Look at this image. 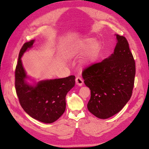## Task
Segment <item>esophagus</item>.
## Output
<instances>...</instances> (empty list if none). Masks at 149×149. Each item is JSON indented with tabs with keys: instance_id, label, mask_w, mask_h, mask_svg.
I'll list each match as a JSON object with an SVG mask.
<instances>
[{
	"instance_id": "obj_1",
	"label": "esophagus",
	"mask_w": 149,
	"mask_h": 149,
	"mask_svg": "<svg viewBox=\"0 0 149 149\" xmlns=\"http://www.w3.org/2000/svg\"><path fill=\"white\" fill-rule=\"evenodd\" d=\"M75 83L77 85L79 86H81L83 84V80L80 77H77L75 79Z\"/></svg>"
}]
</instances>
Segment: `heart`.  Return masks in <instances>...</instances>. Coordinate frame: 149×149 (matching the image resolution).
I'll use <instances>...</instances> for the list:
<instances>
[{
    "instance_id": "obj_1",
    "label": "heart",
    "mask_w": 149,
    "mask_h": 149,
    "mask_svg": "<svg viewBox=\"0 0 149 149\" xmlns=\"http://www.w3.org/2000/svg\"><path fill=\"white\" fill-rule=\"evenodd\" d=\"M101 47L100 42L95 41L94 38H87L83 39L72 46L69 54L70 56H74L79 54L87 51L90 49L88 57L84 61L85 65H89L95 62L97 59L101 50Z\"/></svg>"
}]
</instances>
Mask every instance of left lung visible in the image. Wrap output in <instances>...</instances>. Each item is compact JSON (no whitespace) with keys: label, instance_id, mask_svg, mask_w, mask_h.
<instances>
[{"label":"left lung","instance_id":"left-lung-1","mask_svg":"<svg viewBox=\"0 0 149 149\" xmlns=\"http://www.w3.org/2000/svg\"><path fill=\"white\" fill-rule=\"evenodd\" d=\"M115 36L113 53L82 74L84 84L91 90L88 109L100 119L118 113L130 100L134 85L135 63L129 43L124 37Z\"/></svg>","mask_w":149,"mask_h":149}]
</instances>
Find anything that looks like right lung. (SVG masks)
<instances>
[{"label": "right lung", "instance_id": "add662e5", "mask_svg": "<svg viewBox=\"0 0 149 149\" xmlns=\"http://www.w3.org/2000/svg\"><path fill=\"white\" fill-rule=\"evenodd\" d=\"M35 42L23 45L15 71V87L20 104L26 113L39 121L50 124L57 121L66 109V96L75 86V76L44 80L29 84L21 58Z\"/></svg>", "mask_w": 149, "mask_h": 149}]
</instances>
